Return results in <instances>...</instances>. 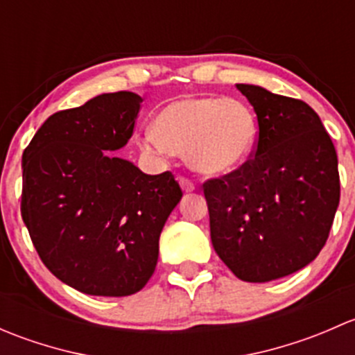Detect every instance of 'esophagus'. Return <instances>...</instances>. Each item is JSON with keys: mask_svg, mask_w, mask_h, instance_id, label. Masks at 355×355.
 <instances>
[{"mask_svg": "<svg viewBox=\"0 0 355 355\" xmlns=\"http://www.w3.org/2000/svg\"><path fill=\"white\" fill-rule=\"evenodd\" d=\"M180 185H182V189H184V192H192L196 189L194 182L187 177H180Z\"/></svg>", "mask_w": 355, "mask_h": 355, "instance_id": "obj_1", "label": "esophagus"}]
</instances>
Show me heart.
Listing matches in <instances>:
<instances>
[{
    "instance_id": "b5f03b06",
    "label": "heart",
    "mask_w": 355,
    "mask_h": 355,
    "mask_svg": "<svg viewBox=\"0 0 355 355\" xmlns=\"http://www.w3.org/2000/svg\"><path fill=\"white\" fill-rule=\"evenodd\" d=\"M257 118L245 101L223 96L182 98L156 114L142 148L185 156L202 175L220 177L242 168L254 155Z\"/></svg>"
}]
</instances>
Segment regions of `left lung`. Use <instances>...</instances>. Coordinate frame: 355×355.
I'll list each match as a JSON object with an SVG mask.
<instances>
[{
    "mask_svg": "<svg viewBox=\"0 0 355 355\" xmlns=\"http://www.w3.org/2000/svg\"><path fill=\"white\" fill-rule=\"evenodd\" d=\"M257 114L254 155L202 184L211 242L244 282L302 270L327 244L340 200L338 159L316 111L300 99L237 84Z\"/></svg>",
    "mask_w": 355,
    "mask_h": 355,
    "instance_id": "left-lung-1",
    "label": "left lung"
}]
</instances>
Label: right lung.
Listing matches in <instances>:
<instances>
[{
	"instance_id": "1",
	"label": "right lung",
	"mask_w": 355,
	"mask_h": 355,
	"mask_svg": "<svg viewBox=\"0 0 355 355\" xmlns=\"http://www.w3.org/2000/svg\"><path fill=\"white\" fill-rule=\"evenodd\" d=\"M128 91L51 114L22 156V220L44 266L89 295L125 297L155 273L159 235L182 199L171 171L146 175L111 151L134 134Z\"/></svg>"
}]
</instances>
